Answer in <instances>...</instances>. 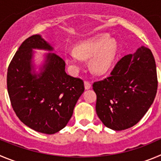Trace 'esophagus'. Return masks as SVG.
<instances>
[{
    "instance_id": "obj_1",
    "label": "esophagus",
    "mask_w": 161,
    "mask_h": 161,
    "mask_svg": "<svg viewBox=\"0 0 161 161\" xmlns=\"http://www.w3.org/2000/svg\"><path fill=\"white\" fill-rule=\"evenodd\" d=\"M84 85H85V89L86 90H88L91 87V83L89 82V81H86V80L84 82Z\"/></svg>"
}]
</instances>
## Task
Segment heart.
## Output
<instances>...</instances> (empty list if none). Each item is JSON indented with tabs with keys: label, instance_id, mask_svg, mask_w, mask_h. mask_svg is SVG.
I'll list each match as a JSON object with an SVG mask.
<instances>
[{
	"label": "heart",
	"instance_id": "obj_1",
	"mask_svg": "<svg viewBox=\"0 0 161 161\" xmlns=\"http://www.w3.org/2000/svg\"><path fill=\"white\" fill-rule=\"evenodd\" d=\"M117 43L106 36H99L78 45L75 52L66 55V59L74 70L82 67L81 58H89L90 67L94 73L103 75L109 70L117 53Z\"/></svg>",
	"mask_w": 161,
	"mask_h": 161
}]
</instances>
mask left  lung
<instances>
[{
	"label": "left lung",
	"mask_w": 161,
	"mask_h": 161,
	"mask_svg": "<svg viewBox=\"0 0 161 161\" xmlns=\"http://www.w3.org/2000/svg\"><path fill=\"white\" fill-rule=\"evenodd\" d=\"M157 85L154 57L149 48L142 47L122 57L109 77L94 82L97 116L111 130L130 128L153 104Z\"/></svg>",
	"instance_id": "obj_1"
}]
</instances>
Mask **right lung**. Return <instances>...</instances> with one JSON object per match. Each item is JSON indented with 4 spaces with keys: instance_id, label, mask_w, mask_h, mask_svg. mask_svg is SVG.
Masks as SVG:
<instances>
[{
    "instance_id": "obj_1",
    "label": "right lung",
    "mask_w": 161,
    "mask_h": 161,
    "mask_svg": "<svg viewBox=\"0 0 161 161\" xmlns=\"http://www.w3.org/2000/svg\"><path fill=\"white\" fill-rule=\"evenodd\" d=\"M36 48L52 50L40 35L26 39L8 65V93L13 110L24 124L40 133L53 134L68 123L84 91V82L66 73L65 61L55 53L47 55L41 73L31 74L32 49Z\"/></svg>"
}]
</instances>
